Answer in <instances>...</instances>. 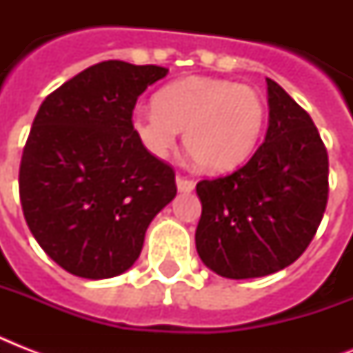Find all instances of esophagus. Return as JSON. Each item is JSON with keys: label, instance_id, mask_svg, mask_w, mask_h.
<instances>
[{"label": "esophagus", "instance_id": "1", "mask_svg": "<svg viewBox=\"0 0 353 353\" xmlns=\"http://www.w3.org/2000/svg\"><path fill=\"white\" fill-rule=\"evenodd\" d=\"M176 185L181 192H190V190H194V187H196V181H194V179H188V177L177 176Z\"/></svg>", "mask_w": 353, "mask_h": 353}]
</instances>
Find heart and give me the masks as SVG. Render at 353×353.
Instances as JSON below:
<instances>
[{"mask_svg": "<svg viewBox=\"0 0 353 353\" xmlns=\"http://www.w3.org/2000/svg\"><path fill=\"white\" fill-rule=\"evenodd\" d=\"M265 122L260 93L232 80L192 79L165 85L155 106H137L132 128L155 157H166L183 133L194 161L207 172H225L245 161Z\"/></svg>", "mask_w": 353, "mask_h": 353, "instance_id": "obj_1", "label": "heart"}]
</instances>
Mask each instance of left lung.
I'll return each instance as SVG.
<instances>
[{
    "mask_svg": "<svg viewBox=\"0 0 353 353\" xmlns=\"http://www.w3.org/2000/svg\"><path fill=\"white\" fill-rule=\"evenodd\" d=\"M265 80V141L241 168L196 185V249L225 279L265 276L295 262L328 203V152L317 126L274 80Z\"/></svg>",
    "mask_w": 353,
    "mask_h": 353,
    "instance_id": "8db88e82",
    "label": "left lung"
}]
</instances>
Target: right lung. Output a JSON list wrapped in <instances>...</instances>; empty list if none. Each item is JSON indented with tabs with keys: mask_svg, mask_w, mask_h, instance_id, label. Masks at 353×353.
Returning <instances> with one entry per match:
<instances>
[{
	"mask_svg": "<svg viewBox=\"0 0 353 353\" xmlns=\"http://www.w3.org/2000/svg\"><path fill=\"white\" fill-rule=\"evenodd\" d=\"M159 65L108 60L41 102L19 163V201L40 247L68 273L112 279L133 265L150 221L177 192L176 172L139 143V95Z\"/></svg>",
	"mask_w": 353,
	"mask_h": 353,
	"instance_id": "right-lung-1",
	"label": "right lung"
}]
</instances>
